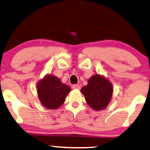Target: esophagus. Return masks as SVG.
Returning <instances> with one entry per match:
<instances>
[{"mask_svg": "<svg viewBox=\"0 0 150 150\" xmlns=\"http://www.w3.org/2000/svg\"><path fill=\"white\" fill-rule=\"evenodd\" d=\"M80 86L79 84H74L73 86V89H77V90H79L80 89Z\"/></svg>", "mask_w": 150, "mask_h": 150, "instance_id": "esophagus-1", "label": "esophagus"}]
</instances>
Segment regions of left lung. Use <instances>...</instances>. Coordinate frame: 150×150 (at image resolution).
<instances>
[{
    "label": "left lung",
    "mask_w": 150,
    "mask_h": 150,
    "mask_svg": "<svg viewBox=\"0 0 150 150\" xmlns=\"http://www.w3.org/2000/svg\"><path fill=\"white\" fill-rule=\"evenodd\" d=\"M81 93L92 109L100 111L105 109L111 101L113 86L105 77L95 75L88 79V84L81 88Z\"/></svg>",
    "instance_id": "obj_1"
}]
</instances>
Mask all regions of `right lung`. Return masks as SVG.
Returning a JSON list of instances; mask_svg holds the SVG:
<instances>
[{
    "instance_id": "1",
    "label": "right lung",
    "mask_w": 150,
    "mask_h": 150,
    "mask_svg": "<svg viewBox=\"0 0 150 150\" xmlns=\"http://www.w3.org/2000/svg\"><path fill=\"white\" fill-rule=\"evenodd\" d=\"M38 97L41 103L49 109H56L63 105L71 89L57 77L47 75L37 85Z\"/></svg>"
}]
</instances>
